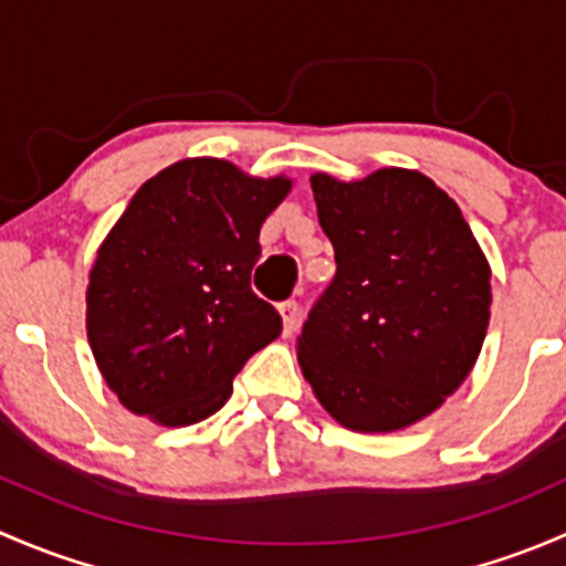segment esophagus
<instances>
[{"label": "esophagus", "mask_w": 566, "mask_h": 566, "mask_svg": "<svg viewBox=\"0 0 566 566\" xmlns=\"http://www.w3.org/2000/svg\"><path fill=\"white\" fill-rule=\"evenodd\" d=\"M279 317H282V331L284 334H293L298 328V319H301V306L295 301H284L279 304Z\"/></svg>", "instance_id": "esophagus-1"}]
</instances>
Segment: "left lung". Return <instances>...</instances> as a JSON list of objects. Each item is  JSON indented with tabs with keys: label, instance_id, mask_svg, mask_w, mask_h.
Segmentation results:
<instances>
[{
	"label": "left lung",
	"instance_id": "8db88e82",
	"mask_svg": "<svg viewBox=\"0 0 566 566\" xmlns=\"http://www.w3.org/2000/svg\"><path fill=\"white\" fill-rule=\"evenodd\" d=\"M310 180L336 276L298 336L301 373L347 430H405L476 364L490 262L458 202L416 169Z\"/></svg>",
	"mask_w": 566,
	"mask_h": 566
}]
</instances>
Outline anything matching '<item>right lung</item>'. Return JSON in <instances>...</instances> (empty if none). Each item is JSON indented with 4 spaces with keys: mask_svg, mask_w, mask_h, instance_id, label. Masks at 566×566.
Masks as SVG:
<instances>
[{
    "mask_svg": "<svg viewBox=\"0 0 566 566\" xmlns=\"http://www.w3.org/2000/svg\"><path fill=\"white\" fill-rule=\"evenodd\" d=\"M293 188L221 158H182L142 182L87 284V339L106 386L136 416L188 427L282 334L251 293L260 227Z\"/></svg>",
    "mask_w": 566,
    "mask_h": 566,
    "instance_id": "1",
    "label": "right lung"
}]
</instances>
